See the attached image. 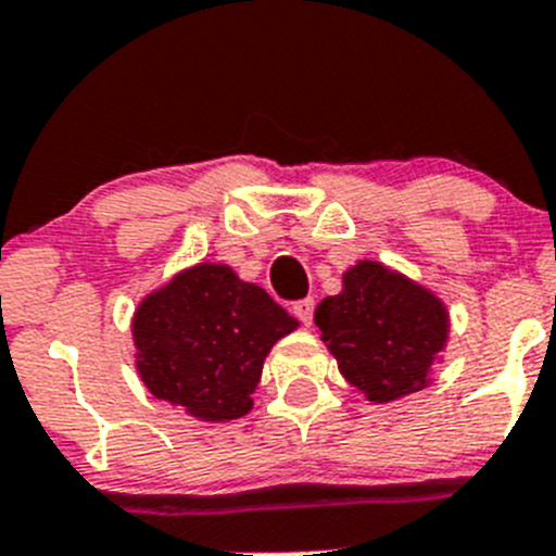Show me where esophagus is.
I'll use <instances>...</instances> for the list:
<instances>
[{
  "mask_svg": "<svg viewBox=\"0 0 556 556\" xmlns=\"http://www.w3.org/2000/svg\"><path fill=\"white\" fill-rule=\"evenodd\" d=\"M292 314L298 316V319L303 321L305 327H311V321H314V300H311V298L298 300V303L292 305Z\"/></svg>",
  "mask_w": 556,
  "mask_h": 556,
  "instance_id": "obj_1",
  "label": "esophagus"
}]
</instances>
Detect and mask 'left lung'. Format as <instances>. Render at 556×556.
I'll return each instance as SVG.
<instances>
[{
    "instance_id": "obj_1",
    "label": "left lung",
    "mask_w": 556,
    "mask_h": 556,
    "mask_svg": "<svg viewBox=\"0 0 556 556\" xmlns=\"http://www.w3.org/2000/svg\"><path fill=\"white\" fill-rule=\"evenodd\" d=\"M314 321L343 379L374 404L426 388L451 332L437 294L368 258L343 273L341 294L321 300Z\"/></svg>"
}]
</instances>
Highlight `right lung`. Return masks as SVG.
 Segmentation results:
<instances>
[{"instance_id": "obj_1", "label": "right lung", "mask_w": 556, "mask_h": 556, "mask_svg": "<svg viewBox=\"0 0 556 556\" xmlns=\"http://www.w3.org/2000/svg\"><path fill=\"white\" fill-rule=\"evenodd\" d=\"M298 330L262 287L226 264L182 269L134 314L136 368L155 399L190 417L226 422L248 415L275 341Z\"/></svg>"}]
</instances>
